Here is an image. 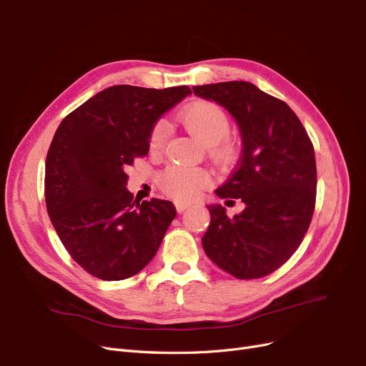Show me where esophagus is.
<instances>
[{"label":"esophagus","instance_id":"obj_1","mask_svg":"<svg viewBox=\"0 0 366 366\" xmlns=\"http://www.w3.org/2000/svg\"><path fill=\"white\" fill-rule=\"evenodd\" d=\"M186 208H189V204H184V202H176V210L179 213H183Z\"/></svg>","mask_w":366,"mask_h":366}]
</instances>
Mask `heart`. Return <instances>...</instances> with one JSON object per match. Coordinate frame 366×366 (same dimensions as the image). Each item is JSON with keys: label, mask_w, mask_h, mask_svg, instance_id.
Wrapping results in <instances>:
<instances>
[{"label": "heart", "mask_w": 366, "mask_h": 366, "mask_svg": "<svg viewBox=\"0 0 366 366\" xmlns=\"http://www.w3.org/2000/svg\"><path fill=\"white\" fill-rule=\"evenodd\" d=\"M180 124L207 147L222 143L231 132V122L219 106L208 101H197L179 113ZM169 128L161 120L150 132L149 146L152 152H161L165 147ZM210 183V174L202 168L168 167L161 176V184L165 192L177 201L194 199Z\"/></svg>", "instance_id": "1"}]
</instances>
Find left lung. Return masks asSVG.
<instances>
[{"label":"left lung","mask_w":366,"mask_h":366,"mask_svg":"<svg viewBox=\"0 0 366 366\" xmlns=\"http://www.w3.org/2000/svg\"><path fill=\"white\" fill-rule=\"evenodd\" d=\"M192 89L231 113L242 140L238 165L216 195L246 207L229 219L220 204L207 205L212 220L202 237L204 252L237 278L265 277L287 262L310 226L317 184L315 149L287 104L253 83Z\"/></svg>","instance_id":"1"}]
</instances>
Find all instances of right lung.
<instances>
[{
    "instance_id": "1",
    "label": "right lung",
    "mask_w": 366,
    "mask_h": 366,
    "mask_svg": "<svg viewBox=\"0 0 366 366\" xmlns=\"http://www.w3.org/2000/svg\"><path fill=\"white\" fill-rule=\"evenodd\" d=\"M190 88L110 86L69 113L50 143L44 197L66 252L89 274L116 282L140 272L158 252L172 202H135L125 169L149 153L158 119Z\"/></svg>"
}]
</instances>
